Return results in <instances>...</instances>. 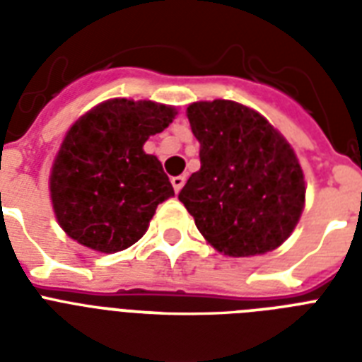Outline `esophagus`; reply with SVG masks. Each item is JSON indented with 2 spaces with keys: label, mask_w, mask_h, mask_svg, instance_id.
<instances>
[{
  "label": "esophagus",
  "mask_w": 362,
  "mask_h": 362,
  "mask_svg": "<svg viewBox=\"0 0 362 362\" xmlns=\"http://www.w3.org/2000/svg\"><path fill=\"white\" fill-rule=\"evenodd\" d=\"M170 184H173V187H175V192L178 193L182 189V186L186 184V176H184V175L173 176V178H170Z\"/></svg>",
  "instance_id": "1"
}]
</instances>
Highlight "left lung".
Here are the masks:
<instances>
[{"mask_svg":"<svg viewBox=\"0 0 362 362\" xmlns=\"http://www.w3.org/2000/svg\"><path fill=\"white\" fill-rule=\"evenodd\" d=\"M186 116L201 144V169L178 199L199 233L229 257L280 247L306 201L303 167L291 144L257 110L229 99L192 103Z\"/></svg>","mask_w":362,"mask_h":362,"instance_id":"1","label":"left lung"}]
</instances>
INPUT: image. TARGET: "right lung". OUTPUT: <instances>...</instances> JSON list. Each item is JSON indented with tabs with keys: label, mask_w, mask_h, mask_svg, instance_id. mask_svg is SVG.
<instances>
[{
	"label": "right lung",
	"mask_w": 362,
	"mask_h": 362,
	"mask_svg": "<svg viewBox=\"0 0 362 362\" xmlns=\"http://www.w3.org/2000/svg\"><path fill=\"white\" fill-rule=\"evenodd\" d=\"M176 115L170 105L116 98L71 125L48 178L54 216L67 237L116 253L146 233L158 204L175 189L161 161L142 146Z\"/></svg>",
	"instance_id": "right-lung-1"
}]
</instances>
